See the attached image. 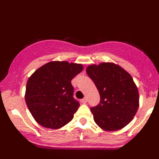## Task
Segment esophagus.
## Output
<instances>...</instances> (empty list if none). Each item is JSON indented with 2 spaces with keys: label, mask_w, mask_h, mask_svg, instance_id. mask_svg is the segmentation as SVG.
Here are the masks:
<instances>
[{
  "label": "esophagus",
  "mask_w": 159,
  "mask_h": 159,
  "mask_svg": "<svg viewBox=\"0 0 159 159\" xmlns=\"http://www.w3.org/2000/svg\"><path fill=\"white\" fill-rule=\"evenodd\" d=\"M87 101H88V99H87L86 97H85V98H84V99H81V102H82V103H86Z\"/></svg>",
  "instance_id": "obj_1"
}]
</instances>
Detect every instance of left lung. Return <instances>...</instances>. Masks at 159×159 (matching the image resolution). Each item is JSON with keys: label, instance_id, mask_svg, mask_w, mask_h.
<instances>
[{"label": "left lung", "instance_id": "obj_1", "mask_svg": "<svg viewBox=\"0 0 159 159\" xmlns=\"http://www.w3.org/2000/svg\"><path fill=\"white\" fill-rule=\"evenodd\" d=\"M86 71L100 95L99 104L91 107L95 123L108 131L126 127L139 106V91L131 75L113 63L92 64Z\"/></svg>", "mask_w": 159, "mask_h": 159}]
</instances>
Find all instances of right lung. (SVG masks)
<instances>
[{"instance_id":"right-lung-1","label":"right lung","mask_w":159,"mask_h":159,"mask_svg":"<svg viewBox=\"0 0 159 159\" xmlns=\"http://www.w3.org/2000/svg\"><path fill=\"white\" fill-rule=\"evenodd\" d=\"M83 68L80 64L51 61L29 77L25 102L35 120L42 127L58 129L73 119L80 103L73 97L71 81Z\"/></svg>"}]
</instances>
